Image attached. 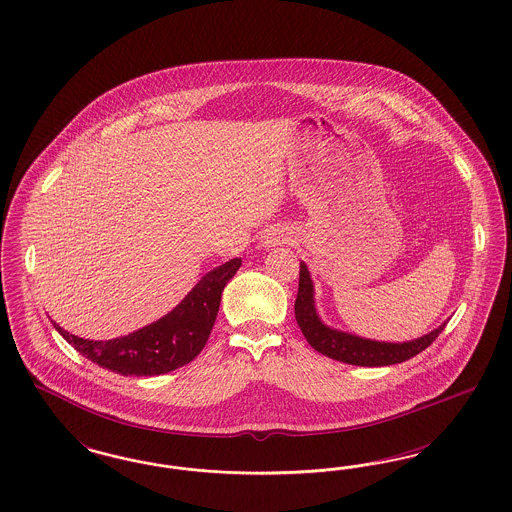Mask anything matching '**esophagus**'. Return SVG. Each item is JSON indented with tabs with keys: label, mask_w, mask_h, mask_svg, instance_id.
<instances>
[{
	"label": "esophagus",
	"mask_w": 512,
	"mask_h": 512,
	"mask_svg": "<svg viewBox=\"0 0 512 512\" xmlns=\"http://www.w3.org/2000/svg\"><path fill=\"white\" fill-rule=\"evenodd\" d=\"M288 241V233L282 228H271V230L265 231L262 235V247H277Z\"/></svg>",
	"instance_id": "34e87169"
}]
</instances>
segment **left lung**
Returning a JSON list of instances; mask_svg holds the SVG:
<instances>
[{"mask_svg": "<svg viewBox=\"0 0 512 512\" xmlns=\"http://www.w3.org/2000/svg\"><path fill=\"white\" fill-rule=\"evenodd\" d=\"M297 326L303 331L307 343L318 350L320 354L328 356L337 362L362 365V367H382L394 363L411 360L420 354L439 337L445 330V324L429 331L413 341L405 343H386V341H373L360 335H352L347 331L335 330L326 326L316 313L314 305V284L307 265L299 264V288H297L296 305Z\"/></svg>", "mask_w": 512, "mask_h": 512, "instance_id": "1", "label": "left lung"}]
</instances>
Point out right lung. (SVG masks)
I'll list each match as a JSON object with an SVG mask.
<instances>
[{"label": "right lung", "instance_id": "1", "mask_svg": "<svg viewBox=\"0 0 512 512\" xmlns=\"http://www.w3.org/2000/svg\"><path fill=\"white\" fill-rule=\"evenodd\" d=\"M239 267L241 258H233L211 269L171 313L124 337L90 341L52 324L71 347L103 369L126 377L164 375L192 362L203 350L215 324L222 290Z\"/></svg>", "mask_w": 512, "mask_h": 512}]
</instances>
